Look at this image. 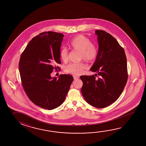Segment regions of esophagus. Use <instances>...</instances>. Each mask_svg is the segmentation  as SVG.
<instances>
[{
  "label": "esophagus",
  "mask_w": 146,
  "mask_h": 146,
  "mask_svg": "<svg viewBox=\"0 0 146 146\" xmlns=\"http://www.w3.org/2000/svg\"><path fill=\"white\" fill-rule=\"evenodd\" d=\"M73 77H74V80H77V79H78L79 78V77L78 76H74Z\"/></svg>",
  "instance_id": "34e87169"
}]
</instances>
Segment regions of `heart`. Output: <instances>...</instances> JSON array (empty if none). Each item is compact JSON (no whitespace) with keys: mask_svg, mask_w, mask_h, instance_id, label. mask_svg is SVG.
I'll return each mask as SVG.
<instances>
[{"mask_svg":"<svg viewBox=\"0 0 146 146\" xmlns=\"http://www.w3.org/2000/svg\"><path fill=\"white\" fill-rule=\"evenodd\" d=\"M69 46L74 50L80 53L79 60L83 59L88 62H94L98 55V48L89 38L80 34L72 38ZM59 56L63 62H67L68 60V52L65 48H62L59 53ZM86 65L84 62L70 64L65 67V72L69 74L78 76L84 72Z\"/></svg>","mask_w":146,"mask_h":146,"instance_id":"obj_1","label":"heart"}]
</instances>
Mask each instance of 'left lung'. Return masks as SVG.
Masks as SVG:
<instances>
[{
	"label": "left lung",
	"instance_id": "obj_1",
	"mask_svg": "<svg viewBox=\"0 0 146 146\" xmlns=\"http://www.w3.org/2000/svg\"><path fill=\"white\" fill-rule=\"evenodd\" d=\"M96 34L99 51L90 70L97 74L81 76V93L91 106L104 108L118 99L124 90L128 79L127 59L124 48L112 35L99 30Z\"/></svg>",
	"mask_w": 146,
	"mask_h": 146
}]
</instances>
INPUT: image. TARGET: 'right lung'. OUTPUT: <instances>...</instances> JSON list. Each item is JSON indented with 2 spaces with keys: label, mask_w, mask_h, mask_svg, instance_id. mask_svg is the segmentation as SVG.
Returning a JSON list of instances; mask_svg holds the SVG:
<instances>
[{
  "label": "right lung",
  "mask_w": 146,
  "mask_h": 146,
  "mask_svg": "<svg viewBox=\"0 0 146 146\" xmlns=\"http://www.w3.org/2000/svg\"><path fill=\"white\" fill-rule=\"evenodd\" d=\"M64 35L44 32L33 37L25 47L19 61L22 86L29 99L41 108L51 110L65 100L74 79L70 74L52 78L56 65L61 64L59 53Z\"/></svg>",
  "instance_id": "1"
}]
</instances>
